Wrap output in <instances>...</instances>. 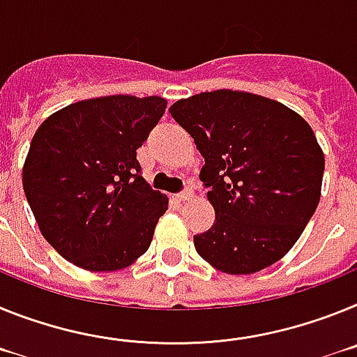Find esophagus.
<instances>
[{"mask_svg": "<svg viewBox=\"0 0 357 357\" xmlns=\"http://www.w3.org/2000/svg\"><path fill=\"white\" fill-rule=\"evenodd\" d=\"M176 197H178L179 201H188V199H192V197H194V190H192L190 187H185Z\"/></svg>", "mask_w": 357, "mask_h": 357, "instance_id": "1", "label": "esophagus"}]
</instances>
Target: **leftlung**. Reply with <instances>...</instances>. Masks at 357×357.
Instances as JSON below:
<instances>
[{
	"label": "left lung",
	"instance_id": "left-lung-1",
	"mask_svg": "<svg viewBox=\"0 0 357 357\" xmlns=\"http://www.w3.org/2000/svg\"><path fill=\"white\" fill-rule=\"evenodd\" d=\"M194 138L215 222L194 235L213 268L250 275L275 264L298 241L320 203L325 160L309 123L280 102L231 89L170 105Z\"/></svg>",
	"mask_w": 357,
	"mask_h": 357
}]
</instances>
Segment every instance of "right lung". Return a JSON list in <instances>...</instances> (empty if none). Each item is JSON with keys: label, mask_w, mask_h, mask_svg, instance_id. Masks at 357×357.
<instances>
[{"label": "right lung", "mask_w": 357, "mask_h": 357, "mask_svg": "<svg viewBox=\"0 0 357 357\" xmlns=\"http://www.w3.org/2000/svg\"><path fill=\"white\" fill-rule=\"evenodd\" d=\"M167 107L129 95L71 104L41 123L23 188L43 237L89 271H116L144 255L169 199L142 178L136 149Z\"/></svg>", "instance_id": "1"}]
</instances>
